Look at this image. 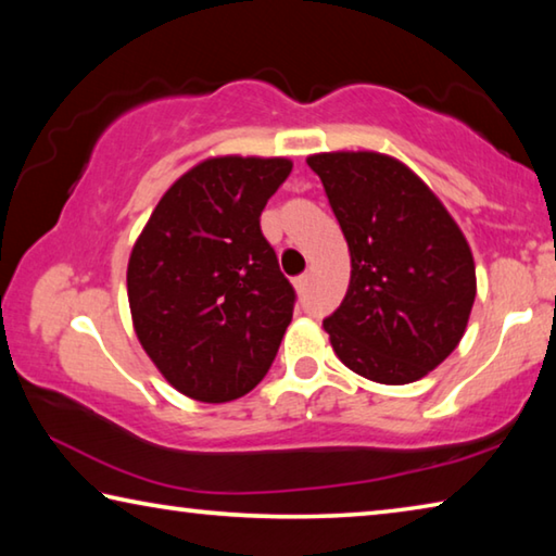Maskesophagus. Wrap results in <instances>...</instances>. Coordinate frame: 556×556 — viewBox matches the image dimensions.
<instances>
[{"label": "esophagus", "instance_id": "esophagus-1", "mask_svg": "<svg viewBox=\"0 0 556 556\" xmlns=\"http://www.w3.org/2000/svg\"><path fill=\"white\" fill-rule=\"evenodd\" d=\"M306 287H308V275H301L294 279V289L299 291V294H304Z\"/></svg>", "mask_w": 556, "mask_h": 556}]
</instances>
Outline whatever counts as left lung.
<instances>
[{
    "instance_id": "8db88e82",
    "label": "left lung",
    "mask_w": 556,
    "mask_h": 556,
    "mask_svg": "<svg viewBox=\"0 0 556 556\" xmlns=\"http://www.w3.org/2000/svg\"><path fill=\"white\" fill-rule=\"evenodd\" d=\"M351 250V285L324 328L345 368L382 384L425 378L464 338L476 265L431 188L397 159L328 152L306 159Z\"/></svg>"
}]
</instances>
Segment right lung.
Instances as JSON below:
<instances>
[{
	"label": "right lung",
	"instance_id": "1",
	"mask_svg": "<svg viewBox=\"0 0 556 556\" xmlns=\"http://www.w3.org/2000/svg\"><path fill=\"white\" fill-rule=\"evenodd\" d=\"M289 174L281 156L205 159L162 195L131 248V324L186 397L238 400L275 361L296 294L260 215Z\"/></svg>",
	"mask_w": 556,
	"mask_h": 556
}]
</instances>
